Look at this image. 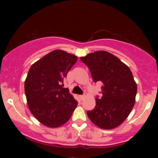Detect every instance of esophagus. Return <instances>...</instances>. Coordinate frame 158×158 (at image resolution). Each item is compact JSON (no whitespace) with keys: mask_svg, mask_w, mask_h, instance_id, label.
<instances>
[{"mask_svg":"<svg viewBox=\"0 0 158 158\" xmlns=\"http://www.w3.org/2000/svg\"><path fill=\"white\" fill-rule=\"evenodd\" d=\"M78 97H79V98L81 99V100H83V99L85 98V96H84V95H80Z\"/></svg>","mask_w":158,"mask_h":158,"instance_id":"34e87169","label":"esophagus"}]
</instances>
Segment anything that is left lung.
Segmentation results:
<instances>
[{"label": "left lung", "mask_w": 158, "mask_h": 158, "mask_svg": "<svg viewBox=\"0 0 158 158\" xmlns=\"http://www.w3.org/2000/svg\"><path fill=\"white\" fill-rule=\"evenodd\" d=\"M81 60L88 67L95 83L100 82L101 98L87 114L97 127L104 129L122 124L132 110L137 87L132 73L124 62L106 51L88 54Z\"/></svg>", "instance_id": "1"}]
</instances>
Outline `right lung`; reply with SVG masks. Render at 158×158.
I'll use <instances>...</instances> for the list:
<instances>
[{
  "label": "right lung",
  "mask_w": 158,
  "mask_h": 158,
  "mask_svg": "<svg viewBox=\"0 0 158 158\" xmlns=\"http://www.w3.org/2000/svg\"><path fill=\"white\" fill-rule=\"evenodd\" d=\"M77 57L56 49L30 68L24 83L29 109L40 123L51 128L68 122L77 102L63 88V81Z\"/></svg>",
  "instance_id": "add662e5"
}]
</instances>
